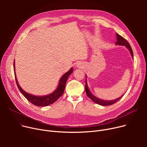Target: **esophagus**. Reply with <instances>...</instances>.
Listing matches in <instances>:
<instances>
[{
	"instance_id": "obj_1",
	"label": "esophagus",
	"mask_w": 147,
	"mask_h": 147,
	"mask_svg": "<svg viewBox=\"0 0 147 147\" xmlns=\"http://www.w3.org/2000/svg\"><path fill=\"white\" fill-rule=\"evenodd\" d=\"M83 64H82V63H78L77 64V65H76V66H77V67H78V68H83Z\"/></svg>"
}]
</instances>
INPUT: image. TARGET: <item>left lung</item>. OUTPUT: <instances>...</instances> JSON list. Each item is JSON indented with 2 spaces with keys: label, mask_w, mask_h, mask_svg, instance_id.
<instances>
[{
  "label": "left lung",
  "mask_w": 147,
  "mask_h": 147,
  "mask_svg": "<svg viewBox=\"0 0 147 147\" xmlns=\"http://www.w3.org/2000/svg\"><path fill=\"white\" fill-rule=\"evenodd\" d=\"M117 36V42L115 43V45H122V46H125L129 50L130 53L131 54V55H132V58H134V53H133V51L132 48H131V46L130 45V44L129 43V42L125 39V38H123L122 36H121L120 35H119V34H116ZM85 90L86 92V94L87 96L91 99L95 103L99 104L100 105H102V106H107V105H111L114 103H115L116 102H117L119 99H120L124 95H122L121 96L114 99V100H111V101H106V100H103L101 99H99L97 97H96L95 96H94L93 94H92L88 86V84H87V79L86 78V84H85Z\"/></svg>",
  "instance_id": "1"
}]
</instances>
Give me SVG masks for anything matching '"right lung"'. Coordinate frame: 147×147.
I'll return each instance as SVG.
<instances>
[{"label": "right lung", "instance_id": "1", "mask_svg": "<svg viewBox=\"0 0 147 147\" xmlns=\"http://www.w3.org/2000/svg\"><path fill=\"white\" fill-rule=\"evenodd\" d=\"M13 69L15 76V80H16L17 86L20 91L21 92V93L24 96V97L30 102L33 104L34 105L39 107H45L49 105L53 104V102H55L57 100H58V99L63 94L65 87V84L68 80V78L69 76L73 73V68H71L69 69L68 71L65 73L61 77L57 89L54 92H53L52 93L45 96H35L32 94H28L27 92H25L19 85L17 79L16 78V74H15V62H13Z\"/></svg>", "mask_w": 147, "mask_h": 147}]
</instances>
